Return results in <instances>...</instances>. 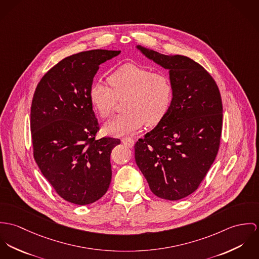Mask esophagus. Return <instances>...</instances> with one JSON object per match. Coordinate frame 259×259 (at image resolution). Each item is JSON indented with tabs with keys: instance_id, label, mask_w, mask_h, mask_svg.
I'll return each mask as SVG.
<instances>
[{
	"instance_id": "esophagus-1",
	"label": "esophagus",
	"mask_w": 259,
	"mask_h": 259,
	"mask_svg": "<svg viewBox=\"0 0 259 259\" xmlns=\"http://www.w3.org/2000/svg\"><path fill=\"white\" fill-rule=\"evenodd\" d=\"M122 142L125 144L126 146L132 148L134 146V139L133 138H130V137H127V138H123L122 139Z\"/></svg>"
}]
</instances>
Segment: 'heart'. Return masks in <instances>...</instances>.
<instances>
[{"label":"heart","instance_id":"heart-1","mask_svg":"<svg viewBox=\"0 0 259 259\" xmlns=\"http://www.w3.org/2000/svg\"><path fill=\"white\" fill-rule=\"evenodd\" d=\"M110 87L94 82L89 89V99L94 109L103 119L115 110L117 99L125 97L122 109L125 111L104 125V132L110 135L132 134L142 128L159 124L167 115L172 100L170 79L163 73L151 72L136 62H127L108 76Z\"/></svg>","mask_w":259,"mask_h":259}]
</instances>
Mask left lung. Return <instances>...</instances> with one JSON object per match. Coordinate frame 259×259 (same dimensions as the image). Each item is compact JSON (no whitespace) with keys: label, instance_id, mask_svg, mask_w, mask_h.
I'll return each mask as SVG.
<instances>
[{"label":"left lung","instance_id":"1","mask_svg":"<svg viewBox=\"0 0 259 259\" xmlns=\"http://www.w3.org/2000/svg\"><path fill=\"white\" fill-rule=\"evenodd\" d=\"M146 57L169 69L171 107L135 148V161L152 193L178 201L201 185L219 152L223 102L211 75L193 59L165 56L137 46Z\"/></svg>","mask_w":259,"mask_h":259}]
</instances>
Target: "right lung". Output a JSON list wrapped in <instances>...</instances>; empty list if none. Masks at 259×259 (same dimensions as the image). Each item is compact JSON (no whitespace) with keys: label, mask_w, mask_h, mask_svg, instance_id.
<instances>
[{"label":"right lung","mask_w":259,"mask_h":259,"mask_svg":"<svg viewBox=\"0 0 259 259\" xmlns=\"http://www.w3.org/2000/svg\"><path fill=\"white\" fill-rule=\"evenodd\" d=\"M120 51L93 50L63 58L35 88L30 107L33 158L59 197L74 204L98 201L111 182L110 154L120 139H96L89 89L99 65Z\"/></svg>","instance_id":"add662e5"}]
</instances>
